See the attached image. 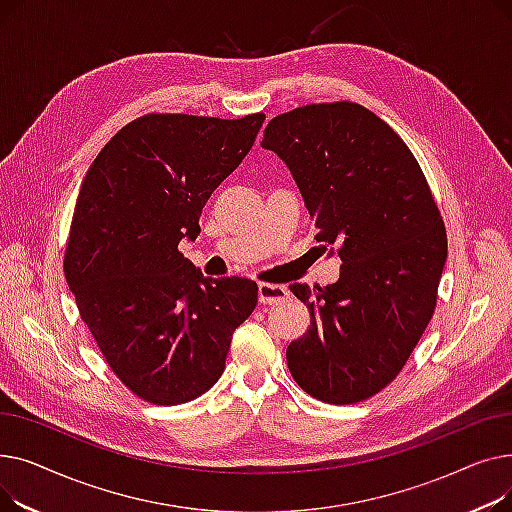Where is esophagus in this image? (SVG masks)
<instances>
[{
    "mask_svg": "<svg viewBox=\"0 0 512 512\" xmlns=\"http://www.w3.org/2000/svg\"><path fill=\"white\" fill-rule=\"evenodd\" d=\"M290 297V292L286 286H280V284H267V282H261L259 284V301L263 305H276V303H282Z\"/></svg>",
    "mask_w": 512,
    "mask_h": 512,
    "instance_id": "34e87169",
    "label": "esophagus"
}]
</instances>
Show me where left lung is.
<instances>
[{
    "label": "left lung",
    "instance_id": "obj_1",
    "mask_svg": "<svg viewBox=\"0 0 512 512\" xmlns=\"http://www.w3.org/2000/svg\"><path fill=\"white\" fill-rule=\"evenodd\" d=\"M261 147L288 166L315 240L342 261L334 284L288 286L311 313L286 348L288 369L317 400H367L405 367L434 315L448 253L440 209L405 141L359 103L280 114Z\"/></svg>",
    "mask_w": 512,
    "mask_h": 512
}]
</instances>
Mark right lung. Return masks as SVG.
Instances as JSON below:
<instances>
[{
    "instance_id": "obj_1",
    "label": "right lung",
    "mask_w": 512,
    "mask_h": 512,
    "mask_svg": "<svg viewBox=\"0 0 512 512\" xmlns=\"http://www.w3.org/2000/svg\"><path fill=\"white\" fill-rule=\"evenodd\" d=\"M263 114H147L116 132L74 207L64 274L120 382L153 405L195 400L220 380L234 330L257 305L247 278H205L178 251L211 193L245 157Z\"/></svg>"
}]
</instances>
